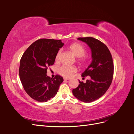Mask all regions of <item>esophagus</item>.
Returning a JSON list of instances; mask_svg holds the SVG:
<instances>
[{
	"mask_svg": "<svg viewBox=\"0 0 134 134\" xmlns=\"http://www.w3.org/2000/svg\"><path fill=\"white\" fill-rule=\"evenodd\" d=\"M64 80H65V81H67V80H69L70 79H66V78H64Z\"/></svg>",
	"mask_w": 134,
	"mask_h": 134,
	"instance_id": "34e87169",
	"label": "esophagus"
}]
</instances>
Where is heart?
<instances>
[{
  "label": "heart",
  "instance_id": "1",
  "mask_svg": "<svg viewBox=\"0 0 134 134\" xmlns=\"http://www.w3.org/2000/svg\"><path fill=\"white\" fill-rule=\"evenodd\" d=\"M69 49L72 54L76 57L78 58V60L79 62L82 65H84L87 63V58L84 56V55L86 53V49L82 44L78 43H74L71 44L69 47ZM62 54V50H59L56 55L55 60L56 61H59L60 56ZM77 71V68L75 66H69V65H63L58 69V72L65 78H70L72 76L75 72Z\"/></svg>",
  "mask_w": 134,
  "mask_h": 134
}]
</instances>
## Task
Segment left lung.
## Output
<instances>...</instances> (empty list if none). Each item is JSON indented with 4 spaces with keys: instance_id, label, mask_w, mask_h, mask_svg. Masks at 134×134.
I'll list each match as a JSON object with an SVG mask.
<instances>
[{
    "instance_id": "1",
    "label": "left lung",
    "mask_w": 134,
    "mask_h": 134,
    "mask_svg": "<svg viewBox=\"0 0 134 134\" xmlns=\"http://www.w3.org/2000/svg\"><path fill=\"white\" fill-rule=\"evenodd\" d=\"M86 42L92 51V62L82 74L83 77L90 76L86 83L79 81V86L72 90L73 95L86 103L100 98L108 90L112 82L113 66L112 57L106 44L93 37H79Z\"/></svg>"
}]
</instances>
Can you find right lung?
<instances>
[{
    "instance_id": "right-lung-1",
    "label": "right lung",
    "mask_w": 134,
    "mask_h": 134,
    "mask_svg": "<svg viewBox=\"0 0 134 134\" xmlns=\"http://www.w3.org/2000/svg\"><path fill=\"white\" fill-rule=\"evenodd\" d=\"M64 45L62 40L39 39L32 43L23 54L19 69L24 90L32 99L47 102L57 94L63 78L54 79L46 75L48 68L55 63L56 55Z\"/></svg>"
}]
</instances>
